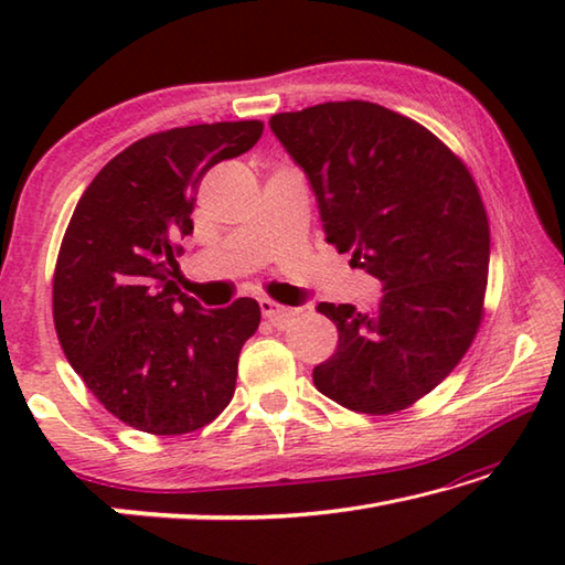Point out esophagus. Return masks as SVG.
Returning <instances> with one entry per match:
<instances>
[{
    "instance_id": "34e87169",
    "label": "esophagus",
    "mask_w": 565,
    "mask_h": 565,
    "mask_svg": "<svg viewBox=\"0 0 565 565\" xmlns=\"http://www.w3.org/2000/svg\"><path fill=\"white\" fill-rule=\"evenodd\" d=\"M259 303H262V313L274 323V327H284V323L296 313V309H291V306H284L271 299H262Z\"/></svg>"
}]
</instances>
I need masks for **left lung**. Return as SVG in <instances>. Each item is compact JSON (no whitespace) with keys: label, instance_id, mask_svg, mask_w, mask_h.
I'll return each mask as SVG.
<instances>
[{"label":"left lung","instance_id":"8db88e82","mask_svg":"<svg viewBox=\"0 0 565 565\" xmlns=\"http://www.w3.org/2000/svg\"><path fill=\"white\" fill-rule=\"evenodd\" d=\"M269 127L309 177L327 242L384 284L374 313L319 303L339 347L313 386L359 414L404 411L451 374L483 319L491 232L471 171L374 102L274 114Z\"/></svg>","mask_w":565,"mask_h":565}]
</instances>
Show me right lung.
<instances>
[{
    "mask_svg": "<svg viewBox=\"0 0 565 565\" xmlns=\"http://www.w3.org/2000/svg\"><path fill=\"white\" fill-rule=\"evenodd\" d=\"M264 121L177 127L134 141L84 191L54 266V329L99 404L137 431L191 434L222 414L254 299L204 309L174 284L199 181L252 149Z\"/></svg>",
    "mask_w": 565,
    "mask_h": 565,
    "instance_id": "obj_1",
    "label": "right lung"
}]
</instances>
